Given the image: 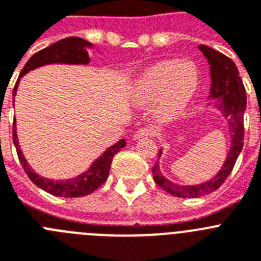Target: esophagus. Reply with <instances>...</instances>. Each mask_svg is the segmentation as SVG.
I'll return each mask as SVG.
<instances>
[{
    "mask_svg": "<svg viewBox=\"0 0 261 261\" xmlns=\"http://www.w3.org/2000/svg\"><path fill=\"white\" fill-rule=\"evenodd\" d=\"M153 134H155V131L152 130V128H139L138 131H135V134H134L133 137L134 139H140V138H144V137H152Z\"/></svg>",
    "mask_w": 261,
    "mask_h": 261,
    "instance_id": "esophagus-1",
    "label": "esophagus"
}]
</instances>
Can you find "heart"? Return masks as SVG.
<instances>
[{
	"label": "heart",
	"instance_id": "obj_1",
	"mask_svg": "<svg viewBox=\"0 0 261 261\" xmlns=\"http://www.w3.org/2000/svg\"><path fill=\"white\" fill-rule=\"evenodd\" d=\"M199 73L192 62L165 60L149 67L134 85L131 101L137 106L155 103V117L171 121L182 113L193 97Z\"/></svg>",
	"mask_w": 261,
	"mask_h": 261
}]
</instances>
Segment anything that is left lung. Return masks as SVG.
<instances>
[{
  "instance_id": "1",
  "label": "left lung",
  "mask_w": 261,
  "mask_h": 261,
  "mask_svg": "<svg viewBox=\"0 0 261 261\" xmlns=\"http://www.w3.org/2000/svg\"><path fill=\"white\" fill-rule=\"evenodd\" d=\"M198 49L203 54L207 63L210 65V79H212V87H210L209 98L214 99V108L226 118L230 133V151L225 160V164L222 165L221 171L215 174L212 180L206 181L203 184L197 185H178L174 184L168 178L164 177L159 167V159L152 167L153 180L156 184L174 197L180 198H198L201 196L209 194L218 189L228 174L234 168L238 156L242 152L244 140V126L243 115L246 112L247 97L244 89L243 81L239 76L235 63L221 52L215 51L212 47L205 44L198 46ZM210 105V103H209ZM163 151H159V158L162 156Z\"/></svg>"
}]
</instances>
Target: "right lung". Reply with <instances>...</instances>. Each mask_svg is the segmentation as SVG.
Returning a JSON list of instances; mask_svg holds the SVG:
<instances>
[{
	"label": "right lung",
	"mask_w": 261,
	"mask_h": 261,
	"mask_svg": "<svg viewBox=\"0 0 261 261\" xmlns=\"http://www.w3.org/2000/svg\"><path fill=\"white\" fill-rule=\"evenodd\" d=\"M92 47L93 44L88 40L77 38V36H69V38H65V39L54 43L47 48L36 52L35 55L29 59V62L24 64L23 69L21 71V74H19L17 83H15L14 90H13V97H15V94H17L18 84L21 81V77H23L24 74L29 73L33 69H36V68L47 64L87 65L90 62L88 48H92ZM13 106H14V101H13ZM15 126L17 124L14 122V124H13V142H14L18 159H19L24 172L36 187H39L40 189L46 190L47 193L56 197L68 198V197H83L93 193L108 178L109 169H110V165H112L113 158H114L115 153L119 152L126 146V140L121 139L119 142L113 144L112 147H109L98 159H96L88 171L83 172V173L73 178H68V180H51V178H46L40 176V174L35 173L34 169L30 167V164L27 163L21 151L19 143H18L17 127Z\"/></svg>",
	"instance_id": "obj_1"
}]
</instances>
